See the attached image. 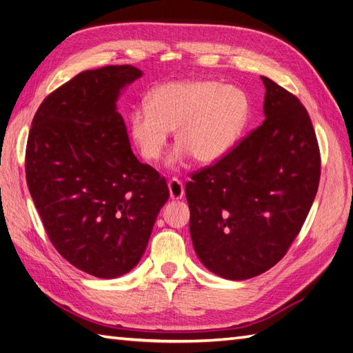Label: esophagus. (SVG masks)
<instances>
[{
  "instance_id": "1",
  "label": "esophagus",
  "mask_w": 353,
  "mask_h": 353,
  "mask_svg": "<svg viewBox=\"0 0 353 353\" xmlns=\"http://www.w3.org/2000/svg\"><path fill=\"white\" fill-rule=\"evenodd\" d=\"M168 191L171 200H180L185 195V186L179 179H171L168 182Z\"/></svg>"
}]
</instances>
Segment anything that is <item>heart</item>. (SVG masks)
I'll return each instance as SVG.
<instances>
[{
	"label": "heart",
	"mask_w": 353,
	"mask_h": 353,
	"mask_svg": "<svg viewBox=\"0 0 353 353\" xmlns=\"http://www.w3.org/2000/svg\"><path fill=\"white\" fill-rule=\"evenodd\" d=\"M248 116L249 99L241 89L213 80H185L153 89L148 105L132 108L128 123L135 148L146 161L161 158L170 131L176 130L179 144L170 164L192 155L198 164L209 165L230 152Z\"/></svg>",
	"instance_id": "1"
}]
</instances>
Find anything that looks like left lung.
<instances>
[{
	"mask_svg": "<svg viewBox=\"0 0 353 353\" xmlns=\"http://www.w3.org/2000/svg\"><path fill=\"white\" fill-rule=\"evenodd\" d=\"M261 79L263 125L185 186L195 254L230 280L255 277L285 256L319 186L321 153L309 113L295 95Z\"/></svg>",
	"mask_w": 353,
	"mask_h": 353,
	"instance_id": "1",
	"label": "left lung"
}]
</instances>
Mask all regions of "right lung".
I'll return each mask as SVG.
<instances>
[{"label":"right lung","mask_w":353,"mask_h":353,"mask_svg":"<svg viewBox=\"0 0 353 353\" xmlns=\"http://www.w3.org/2000/svg\"><path fill=\"white\" fill-rule=\"evenodd\" d=\"M141 74L132 65L77 74L44 98L26 143V183L49 240L99 279L139 264L170 196L165 179L135 158L116 110Z\"/></svg>","instance_id":"add662e5"}]
</instances>
